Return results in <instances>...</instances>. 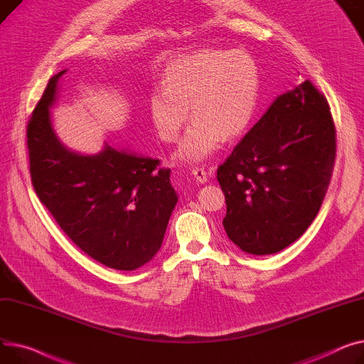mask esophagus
<instances>
[{
	"label": "esophagus",
	"mask_w": 364,
	"mask_h": 364,
	"mask_svg": "<svg viewBox=\"0 0 364 364\" xmlns=\"http://www.w3.org/2000/svg\"><path fill=\"white\" fill-rule=\"evenodd\" d=\"M192 176L196 178L197 182H201V183L207 182V172H205L204 167H198V166L192 167Z\"/></svg>",
	"instance_id": "34e87169"
}]
</instances>
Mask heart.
Wrapping results in <instances>:
<instances>
[{"label":"heart","mask_w":364,"mask_h":364,"mask_svg":"<svg viewBox=\"0 0 364 364\" xmlns=\"http://www.w3.org/2000/svg\"><path fill=\"white\" fill-rule=\"evenodd\" d=\"M260 97V70L244 51L204 48L179 55L167 63L163 88L148 97L154 129L164 142L179 138L178 157L203 161L220 148L223 138H240L250 126Z\"/></svg>","instance_id":"heart-1"}]
</instances>
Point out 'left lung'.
I'll list each match as a JSON object with an SVG mask.
<instances>
[{
  "instance_id": "1",
  "label": "left lung",
  "mask_w": 364,
  "mask_h": 364,
  "mask_svg": "<svg viewBox=\"0 0 364 364\" xmlns=\"http://www.w3.org/2000/svg\"><path fill=\"white\" fill-rule=\"evenodd\" d=\"M335 156L326 97L310 80L277 97L218 167L229 240L254 255L295 242L325 200Z\"/></svg>"
}]
</instances>
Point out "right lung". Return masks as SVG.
Here are the masks:
<instances>
[{"label":"right lung","mask_w":364,"mask_h":364,"mask_svg":"<svg viewBox=\"0 0 364 364\" xmlns=\"http://www.w3.org/2000/svg\"><path fill=\"white\" fill-rule=\"evenodd\" d=\"M53 76L28 122L29 170L39 201L63 232L91 259L116 270H135L161 247L178 196L160 160L117 151L72 153L55 136L50 107Z\"/></svg>","instance_id":"obj_1"}]
</instances>
